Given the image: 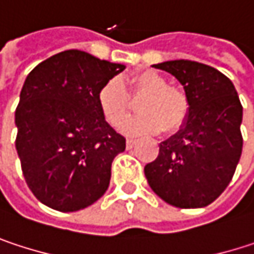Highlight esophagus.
Returning a JSON list of instances; mask_svg holds the SVG:
<instances>
[{"instance_id":"34e87169","label":"esophagus","mask_w":254,"mask_h":254,"mask_svg":"<svg viewBox=\"0 0 254 254\" xmlns=\"http://www.w3.org/2000/svg\"><path fill=\"white\" fill-rule=\"evenodd\" d=\"M135 144H136V139H133V138H127V148H132Z\"/></svg>"}]
</instances>
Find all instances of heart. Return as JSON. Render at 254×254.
Masks as SVG:
<instances>
[{
  "mask_svg": "<svg viewBox=\"0 0 254 254\" xmlns=\"http://www.w3.org/2000/svg\"><path fill=\"white\" fill-rule=\"evenodd\" d=\"M144 98L138 103L139 115L127 119L124 132L129 135L156 133L160 129L175 132L190 113V100L184 89L169 85L168 79L153 70L138 72L127 80L110 79L98 91V107L104 121L119 127L130 112L131 98Z\"/></svg>",
  "mask_w": 254,
  "mask_h": 254,
  "instance_id": "1",
  "label": "heart"
}]
</instances>
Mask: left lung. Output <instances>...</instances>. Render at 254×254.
<instances>
[{"label": "left lung", "instance_id": "obj_1", "mask_svg": "<svg viewBox=\"0 0 254 254\" xmlns=\"http://www.w3.org/2000/svg\"><path fill=\"white\" fill-rule=\"evenodd\" d=\"M182 83L190 113L179 132L160 142L145 165L151 190L166 203L197 209L213 203L228 187L241 157L243 106L232 82L207 64L172 60L153 64Z\"/></svg>", "mask_w": 254, "mask_h": 254}]
</instances>
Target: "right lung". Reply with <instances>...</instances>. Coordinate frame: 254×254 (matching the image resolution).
I'll return each mask as SVG.
<instances>
[{
  "instance_id": "obj_1",
  "label": "right lung",
  "mask_w": 254,
  "mask_h": 254,
  "mask_svg": "<svg viewBox=\"0 0 254 254\" xmlns=\"http://www.w3.org/2000/svg\"><path fill=\"white\" fill-rule=\"evenodd\" d=\"M124 69L67 50L26 77L16 109V150L27 187L45 206L76 212L109 188L112 162L127 139L104 121L97 97Z\"/></svg>"
}]
</instances>
